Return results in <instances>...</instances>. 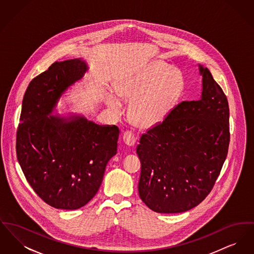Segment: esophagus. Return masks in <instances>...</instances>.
<instances>
[{
  "mask_svg": "<svg viewBox=\"0 0 254 254\" xmlns=\"http://www.w3.org/2000/svg\"><path fill=\"white\" fill-rule=\"evenodd\" d=\"M123 139H124V142L126 143V145H127L128 146H132L136 143V138H135L134 134L130 131H125L123 135Z\"/></svg>",
  "mask_w": 254,
  "mask_h": 254,
  "instance_id": "1",
  "label": "esophagus"
}]
</instances>
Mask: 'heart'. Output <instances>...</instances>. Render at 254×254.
Segmentation results:
<instances>
[{"label": "heart", "instance_id": "obj_1", "mask_svg": "<svg viewBox=\"0 0 254 254\" xmlns=\"http://www.w3.org/2000/svg\"><path fill=\"white\" fill-rule=\"evenodd\" d=\"M185 88V78L180 70L168 64L153 61L143 66L127 70L115 85V92L130 101L129 118L140 127H150L163 121L175 106ZM109 108L121 111L118 98L109 94Z\"/></svg>", "mask_w": 254, "mask_h": 254}]
</instances>
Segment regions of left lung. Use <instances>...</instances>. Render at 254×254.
<instances>
[{"label":"left lung","mask_w":254,"mask_h":254,"mask_svg":"<svg viewBox=\"0 0 254 254\" xmlns=\"http://www.w3.org/2000/svg\"><path fill=\"white\" fill-rule=\"evenodd\" d=\"M202 96L184 101L140 138L138 191L159 213H179L199 205L211 191L230 145L227 96L206 67Z\"/></svg>","instance_id":"1"}]
</instances>
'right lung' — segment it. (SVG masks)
<instances>
[{
	"label": "right lung",
	"instance_id": "obj_1",
	"mask_svg": "<svg viewBox=\"0 0 254 254\" xmlns=\"http://www.w3.org/2000/svg\"><path fill=\"white\" fill-rule=\"evenodd\" d=\"M87 69L82 59L55 62L29 83L23 99L17 158L33 190L55 208L86 205L117 153L118 127L100 126L79 115L48 116Z\"/></svg>",
	"mask_w": 254,
	"mask_h": 254
}]
</instances>
